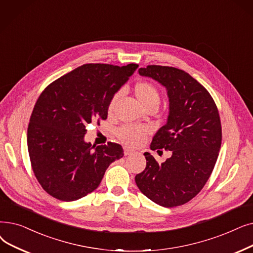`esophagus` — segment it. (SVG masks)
<instances>
[{"label":"esophagus","mask_w":253,"mask_h":253,"mask_svg":"<svg viewBox=\"0 0 253 253\" xmlns=\"http://www.w3.org/2000/svg\"><path fill=\"white\" fill-rule=\"evenodd\" d=\"M133 153V150L130 149L128 147H124V155L125 156H128V155H131V154Z\"/></svg>","instance_id":"1"}]
</instances>
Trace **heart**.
<instances>
[{"label":"heart","instance_id":"b5f03b06","mask_svg":"<svg viewBox=\"0 0 253 253\" xmlns=\"http://www.w3.org/2000/svg\"><path fill=\"white\" fill-rule=\"evenodd\" d=\"M133 93L138 101L146 108L151 105H157L160 102L158 90L152 84L147 82H138L133 86ZM120 94H116L108 105V112L111 113L118 100ZM149 133V128L145 126L125 125L117 131L118 137L128 146H138L145 140Z\"/></svg>","mask_w":253,"mask_h":253}]
</instances>
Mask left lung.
Segmentation results:
<instances>
[{
    "instance_id": "1",
    "label": "left lung",
    "mask_w": 253,
    "mask_h": 253,
    "mask_svg": "<svg viewBox=\"0 0 253 253\" xmlns=\"http://www.w3.org/2000/svg\"><path fill=\"white\" fill-rule=\"evenodd\" d=\"M138 73L168 92L167 123L154 135L150 148L169 150L171 156L158 164L146 152L147 166L135 175V183L155 204L181 206L203 189L215 167L222 137L218 109L211 95L187 72L151 65Z\"/></svg>"
}]
</instances>
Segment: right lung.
Instances as JSON below:
<instances>
[{
	"label": "right lung",
	"instance_id": "add662e5",
	"mask_svg": "<svg viewBox=\"0 0 253 253\" xmlns=\"http://www.w3.org/2000/svg\"><path fill=\"white\" fill-rule=\"evenodd\" d=\"M84 64L51 83L39 96L28 128L33 171L48 194L78 201L99 186L105 170L122 158V146H95L84 140L86 126L107 118L115 94L137 69Z\"/></svg>",
	"mask_w": 253,
	"mask_h": 253
}]
</instances>
